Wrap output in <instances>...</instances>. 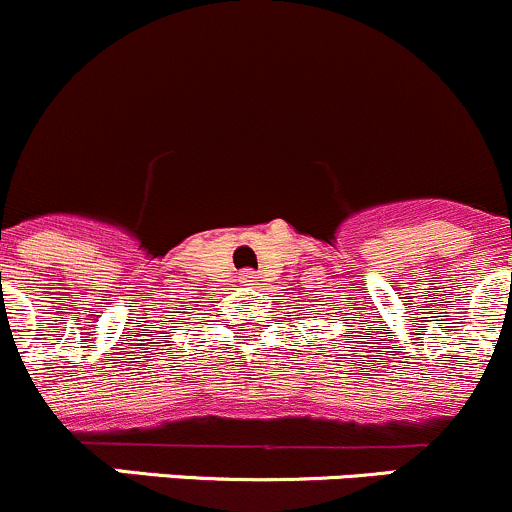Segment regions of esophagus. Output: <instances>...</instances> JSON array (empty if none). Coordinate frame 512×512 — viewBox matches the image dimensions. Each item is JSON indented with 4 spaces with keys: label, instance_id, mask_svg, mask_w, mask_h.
<instances>
[{
    "label": "esophagus",
    "instance_id": "obj_1",
    "mask_svg": "<svg viewBox=\"0 0 512 512\" xmlns=\"http://www.w3.org/2000/svg\"><path fill=\"white\" fill-rule=\"evenodd\" d=\"M239 281L241 283H254L256 281V273L254 271H241L239 273Z\"/></svg>",
    "mask_w": 512,
    "mask_h": 512
}]
</instances>
